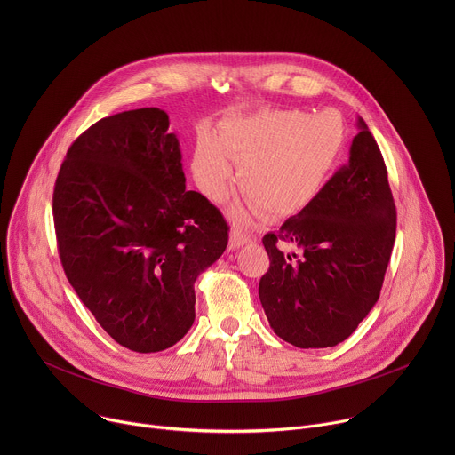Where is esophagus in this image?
Here are the masks:
<instances>
[{
  "label": "esophagus",
  "mask_w": 455,
  "mask_h": 455,
  "mask_svg": "<svg viewBox=\"0 0 455 455\" xmlns=\"http://www.w3.org/2000/svg\"><path fill=\"white\" fill-rule=\"evenodd\" d=\"M250 241H251V237H250V235L243 234L241 230H234V232L230 234L228 250H235V248H239V246H243V244H246V243H250Z\"/></svg>",
  "instance_id": "1"
}]
</instances>
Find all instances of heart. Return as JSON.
<instances>
[{"mask_svg": "<svg viewBox=\"0 0 455 455\" xmlns=\"http://www.w3.org/2000/svg\"><path fill=\"white\" fill-rule=\"evenodd\" d=\"M347 142L335 109H261L221 122L216 135L202 133L192 153V178L212 202H223L239 167L244 196L272 218L307 209L333 178ZM241 212L235 220H243Z\"/></svg>", "mask_w": 455, "mask_h": 455, "instance_id": "1", "label": "heart"}]
</instances>
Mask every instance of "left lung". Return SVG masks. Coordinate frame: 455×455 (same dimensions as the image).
Instances as JSON below:
<instances>
[{
    "instance_id": "obj_1",
    "label": "left lung",
    "mask_w": 455,
    "mask_h": 455,
    "mask_svg": "<svg viewBox=\"0 0 455 455\" xmlns=\"http://www.w3.org/2000/svg\"><path fill=\"white\" fill-rule=\"evenodd\" d=\"M349 162L302 212L263 237L270 268L259 299L277 337L300 349L344 342L378 302L396 237V207L363 118ZM297 247V258L282 248Z\"/></svg>"
}]
</instances>
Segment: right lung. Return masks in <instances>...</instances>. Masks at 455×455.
Returning <instances> with one entry per match:
<instances>
[{
    "label": "right lung",
    "mask_w": 455,
    "mask_h": 455,
    "mask_svg": "<svg viewBox=\"0 0 455 455\" xmlns=\"http://www.w3.org/2000/svg\"><path fill=\"white\" fill-rule=\"evenodd\" d=\"M60 263L102 330L137 353L180 342L194 323V283L228 243L221 212L185 190L169 116H106L72 144L53 188Z\"/></svg>",
    "instance_id": "1"
}]
</instances>
